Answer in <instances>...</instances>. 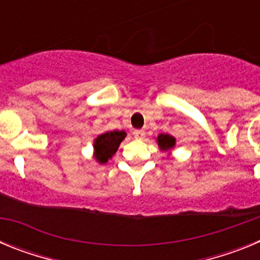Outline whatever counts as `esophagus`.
Returning a JSON list of instances; mask_svg holds the SVG:
<instances>
[{
    "mask_svg": "<svg viewBox=\"0 0 260 260\" xmlns=\"http://www.w3.org/2000/svg\"><path fill=\"white\" fill-rule=\"evenodd\" d=\"M134 137L137 138V139H143V138L146 137V132H144V130H135Z\"/></svg>",
    "mask_w": 260,
    "mask_h": 260,
    "instance_id": "34e87169",
    "label": "esophagus"
}]
</instances>
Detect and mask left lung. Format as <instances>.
<instances>
[{"mask_svg": "<svg viewBox=\"0 0 260 260\" xmlns=\"http://www.w3.org/2000/svg\"><path fill=\"white\" fill-rule=\"evenodd\" d=\"M156 143L162 152H171L176 147V138L169 134H158L156 138Z\"/></svg>", "mask_w": 260, "mask_h": 260, "instance_id": "left-lung-1", "label": "left lung"}]
</instances>
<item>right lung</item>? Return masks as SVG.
<instances>
[{
    "mask_svg": "<svg viewBox=\"0 0 260 260\" xmlns=\"http://www.w3.org/2000/svg\"><path fill=\"white\" fill-rule=\"evenodd\" d=\"M126 138L125 130H113L98 135L93 139V158L99 164H105L109 158L113 157L118 150L119 144Z\"/></svg>",
    "mask_w": 260,
    "mask_h": 260,
    "instance_id": "add662e5",
    "label": "right lung"
}]
</instances>
